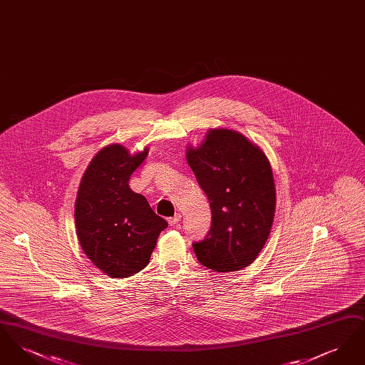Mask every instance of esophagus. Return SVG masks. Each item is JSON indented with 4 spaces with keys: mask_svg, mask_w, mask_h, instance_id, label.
Here are the masks:
<instances>
[{
    "mask_svg": "<svg viewBox=\"0 0 365 365\" xmlns=\"http://www.w3.org/2000/svg\"><path fill=\"white\" fill-rule=\"evenodd\" d=\"M180 219H182V215H180V213H176L174 217H170V219H168V225H170V226H176V225L180 222Z\"/></svg>",
    "mask_w": 365,
    "mask_h": 365,
    "instance_id": "esophagus-1",
    "label": "esophagus"
}]
</instances>
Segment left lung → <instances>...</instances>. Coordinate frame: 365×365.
<instances>
[{
    "mask_svg": "<svg viewBox=\"0 0 365 365\" xmlns=\"http://www.w3.org/2000/svg\"><path fill=\"white\" fill-rule=\"evenodd\" d=\"M186 160L205 191L212 227L192 243L198 261L215 272L240 271L256 260L275 216L277 191L268 157L241 133L212 128Z\"/></svg>",
    "mask_w": 365,
    "mask_h": 365,
    "instance_id": "8db88e82",
    "label": "left lung"
}]
</instances>
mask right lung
Instances as JSON below:
<instances>
[{"mask_svg": "<svg viewBox=\"0 0 365 365\" xmlns=\"http://www.w3.org/2000/svg\"><path fill=\"white\" fill-rule=\"evenodd\" d=\"M149 149L131 155L120 143L103 148L82 176L75 201V226L82 250L103 274L127 278L150 260L167 222L128 180Z\"/></svg>", "mask_w": 365, "mask_h": 365, "instance_id": "1", "label": "right lung"}]
</instances>
